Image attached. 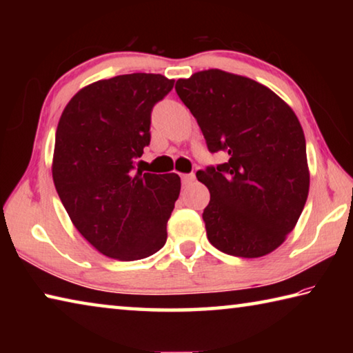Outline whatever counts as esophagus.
I'll use <instances>...</instances> for the list:
<instances>
[{
  "label": "esophagus",
  "mask_w": 353,
  "mask_h": 353,
  "mask_svg": "<svg viewBox=\"0 0 353 353\" xmlns=\"http://www.w3.org/2000/svg\"><path fill=\"white\" fill-rule=\"evenodd\" d=\"M181 179H182L183 185H190V183L194 182V174H193V172H190V174H182Z\"/></svg>",
  "instance_id": "1"
}]
</instances>
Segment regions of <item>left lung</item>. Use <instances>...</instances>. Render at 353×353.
Wrapping results in <instances>:
<instances>
[{
  "instance_id": "obj_1",
  "label": "left lung",
  "mask_w": 353,
  "mask_h": 353,
  "mask_svg": "<svg viewBox=\"0 0 353 353\" xmlns=\"http://www.w3.org/2000/svg\"><path fill=\"white\" fill-rule=\"evenodd\" d=\"M176 92L198 121L208 151L227 162L196 172L207 185V238L221 252L255 259L277 249L307 202L305 135L291 107L249 77L207 70Z\"/></svg>"
}]
</instances>
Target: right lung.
Instances as JSON below:
<instances>
[{
	"label": "right lung",
	"instance_id": "obj_1",
	"mask_svg": "<svg viewBox=\"0 0 353 353\" xmlns=\"http://www.w3.org/2000/svg\"><path fill=\"white\" fill-rule=\"evenodd\" d=\"M172 87L146 73L98 81L71 98L59 121L57 194L79 234L110 259H146L166 243L181 177L135 171V160L151 141L154 105Z\"/></svg>",
	"mask_w": 353,
	"mask_h": 353
}]
</instances>
